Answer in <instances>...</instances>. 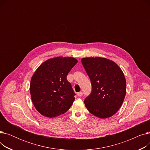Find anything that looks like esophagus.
Masks as SVG:
<instances>
[{"instance_id": "34e87169", "label": "esophagus", "mask_w": 150, "mask_h": 150, "mask_svg": "<svg viewBox=\"0 0 150 150\" xmlns=\"http://www.w3.org/2000/svg\"><path fill=\"white\" fill-rule=\"evenodd\" d=\"M77 96L78 97H81L83 96V92H78L77 93Z\"/></svg>"}]
</instances>
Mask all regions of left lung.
<instances>
[{
  "label": "left lung",
  "instance_id": "left-lung-1",
  "mask_svg": "<svg viewBox=\"0 0 150 150\" xmlns=\"http://www.w3.org/2000/svg\"><path fill=\"white\" fill-rule=\"evenodd\" d=\"M81 62L92 89L84 100L86 108L100 119L112 116L122 106L127 92L123 71L115 62L105 58H83Z\"/></svg>",
  "mask_w": 150,
  "mask_h": 150
}]
</instances>
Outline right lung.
<instances>
[{
    "instance_id": "add662e5",
    "label": "right lung",
    "mask_w": 150,
    "mask_h": 150,
    "mask_svg": "<svg viewBox=\"0 0 150 150\" xmlns=\"http://www.w3.org/2000/svg\"><path fill=\"white\" fill-rule=\"evenodd\" d=\"M78 62L73 57H57L43 62L31 76V101L41 115L53 118L67 112L75 95L67 76Z\"/></svg>"
}]
</instances>
